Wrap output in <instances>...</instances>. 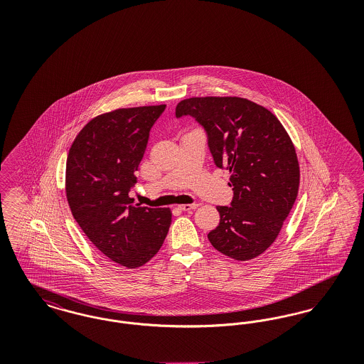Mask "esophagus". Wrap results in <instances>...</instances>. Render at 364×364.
Returning <instances> with one entry per match:
<instances>
[{
    "label": "esophagus",
    "instance_id": "esophagus-1",
    "mask_svg": "<svg viewBox=\"0 0 364 364\" xmlns=\"http://www.w3.org/2000/svg\"><path fill=\"white\" fill-rule=\"evenodd\" d=\"M199 208L198 203H191V205H180L178 208L183 210V211H191V210H195V208Z\"/></svg>",
    "mask_w": 364,
    "mask_h": 364
}]
</instances>
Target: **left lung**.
<instances>
[{"mask_svg": "<svg viewBox=\"0 0 364 364\" xmlns=\"http://www.w3.org/2000/svg\"><path fill=\"white\" fill-rule=\"evenodd\" d=\"M206 134L218 168L230 173V206H218L220 224L208 235L215 250L236 260L263 254L294 208L300 169L294 143L277 117L239 97H195L176 106Z\"/></svg>", "mask_w": 364, "mask_h": 364, "instance_id": "1", "label": "left lung"}]
</instances>
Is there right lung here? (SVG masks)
Wrapping results in <instances>:
<instances>
[{"label": "right lung", "instance_id": "1", "mask_svg": "<svg viewBox=\"0 0 364 364\" xmlns=\"http://www.w3.org/2000/svg\"><path fill=\"white\" fill-rule=\"evenodd\" d=\"M165 107L97 116L77 134L67 158L65 191L73 218L104 255L128 269L156 255L172 223L169 208H141L129 196L150 129Z\"/></svg>", "mask_w": 364, "mask_h": 364}]
</instances>
